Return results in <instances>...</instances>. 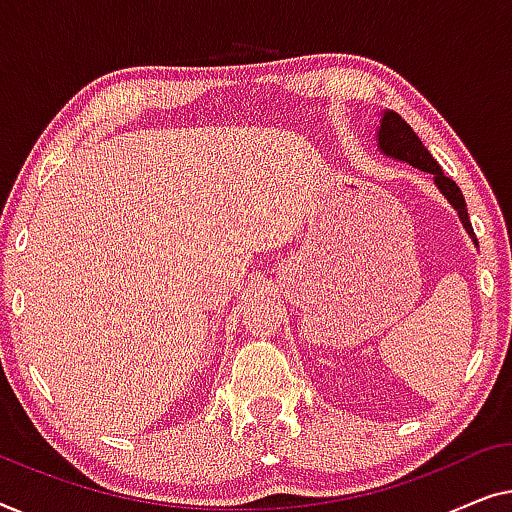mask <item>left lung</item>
Listing matches in <instances>:
<instances>
[{
  "label": "left lung",
  "instance_id": "8db88e82",
  "mask_svg": "<svg viewBox=\"0 0 512 512\" xmlns=\"http://www.w3.org/2000/svg\"><path fill=\"white\" fill-rule=\"evenodd\" d=\"M376 143H378L380 153H383L385 157H390V160L406 162V164H410V167L424 171V174H431L438 190H441L443 197L448 199V204L457 211L459 220H462V225L466 229V234H469L471 241L478 246V239H475V234H473L462 190H459L457 183L452 181V178L443 174V169L438 167V162L431 157L429 150L424 148L420 136L413 132V127H410L399 113H394L390 109L380 111V127L376 129Z\"/></svg>",
  "mask_w": 512,
  "mask_h": 512
}]
</instances>
